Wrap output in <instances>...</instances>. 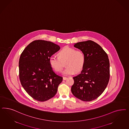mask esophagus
Instances as JSON below:
<instances>
[{
    "instance_id": "34e87169",
    "label": "esophagus",
    "mask_w": 129,
    "mask_h": 129,
    "mask_svg": "<svg viewBox=\"0 0 129 129\" xmlns=\"http://www.w3.org/2000/svg\"><path fill=\"white\" fill-rule=\"evenodd\" d=\"M67 78V77H63V80H66Z\"/></svg>"
}]
</instances>
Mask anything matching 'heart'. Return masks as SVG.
Instances as JSON below:
<instances>
[{"label":"heart","mask_w":129,"mask_h":129,"mask_svg":"<svg viewBox=\"0 0 129 129\" xmlns=\"http://www.w3.org/2000/svg\"><path fill=\"white\" fill-rule=\"evenodd\" d=\"M58 57L51 56L49 62L50 66L54 70L60 72L62 70V62L66 61V69L63 71L64 75H71L81 71L83 68L85 57L81 50H76L75 48L65 47L58 53Z\"/></svg>","instance_id":"b5f03b06"}]
</instances>
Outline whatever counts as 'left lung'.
Listing matches in <instances>:
<instances>
[{
    "mask_svg": "<svg viewBox=\"0 0 129 129\" xmlns=\"http://www.w3.org/2000/svg\"><path fill=\"white\" fill-rule=\"evenodd\" d=\"M74 47L83 52L85 60L81 73L73 77L71 91L82 101L95 100L104 92L109 81L108 55L99 45L91 40L75 43Z\"/></svg>",
    "mask_w": 129,
    "mask_h": 129,
    "instance_id": "left-lung-1",
    "label": "left lung"
}]
</instances>
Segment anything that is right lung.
I'll return each instance as SVG.
<instances>
[{"label":"right lung","instance_id":"add662e5","mask_svg":"<svg viewBox=\"0 0 129 129\" xmlns=\"http://www.w3.org/2000/svg\"><path fill=\"white\" fill-rule=\"evenodd\" d=\"M60 49L51 42L38 40L30 43L21 54L19 79L25 91L35 100L46 101L57 91L62 77L54 73L49 60Z\"/></svg>","mask_w":129,"mask_h":129}]
</instances>
